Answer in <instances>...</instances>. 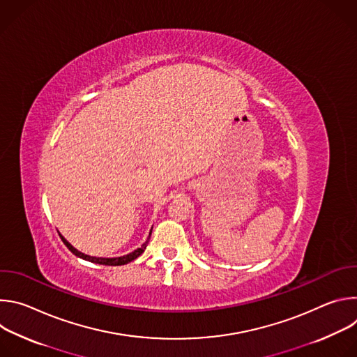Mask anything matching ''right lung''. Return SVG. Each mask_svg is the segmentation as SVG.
Segmentation results:
<instances>
[{
	"mask_svg": "<svg viewBox=\"0 0 357 357\" xmlns=\"http://www.w3.org/2000/svg\"><path fill=\"white\" fill-rule=\"evenodd\" d=\"M151 231H152V229L149 230V234H148V238L145 240V243L141 245V247H138L137 250H134V251H131V252H128V254H126V256H120V257H112V259H106V257H91V256H87V254H84V252H82V251H79L77 248H75L62 234H59L61 236V238H62V241L65 243V245L75 254L76 257H79V259H83V260H86V261H90V263H96V264H103V266H124V264H128V263H131L132 260H135L137 257H139L141 254L144 252V250L146 248V244H148V241H149V237H151Z\"/></svg>",
	"mask_w": 357,
	"mask_h": 357,
	"instance_id": "obj_1",
	"label": "right lung"
}]
</instances>
